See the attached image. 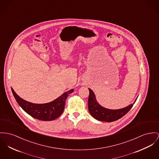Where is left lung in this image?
<instances>
[{"mask_svg": "<svg viewBox=\"0 0 159 159\" xmlns=\"http://www.w3.org/2000/svg\"><path fill=\"white\" fill-rule=\"evenodd\" d=\"M89 90V96L88 99V109L90 115L98 120L111 122L117 120L126 115L135 103L137 98L133 104H131L125 108L111 110L108 109L101 106L97 101L94 92L90 89Z\"/></svg>", "mask_w": 159, "mask_h": 159, "instance_id": "8db88e82", "label": "left lung"}]
</instances>
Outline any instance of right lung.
<instances>
[{
  "label": "right lung",
  "instance_id": "right-lung-1",
  "mask_svg": "<svg viewBox=\"0 0 159 159\" xmlns=\"http://www.w3.org/2000/svg\"><path fill=\"white\" fill-rule=\"evenodd\" d=\"M11 90L17 102L26 113L35 119L44 121H51L60 116L63 112L66 98L74 92V89H71L48 103L34 104L23 99L12 88Z\"/></svg>",
  "mask_w": 159,
  "mask_h": 159
}]
</instances>
